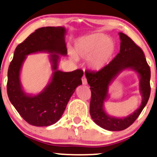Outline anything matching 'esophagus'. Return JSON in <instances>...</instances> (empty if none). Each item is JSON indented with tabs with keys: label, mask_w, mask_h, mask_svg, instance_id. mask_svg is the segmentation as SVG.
<instances>
[{
	"label": "esophagus",
	"mask_w": 157,
	"mask_h": 157,
	"mask_svg": "<svg viewBox=\"0 0 157 157\" xmlns=\"http://www.w3.org/2000/svg\"><path fill=\"white\" fill-rule=\"evenodd\" d=\"M82 80L83 84H84V85H86V84H87V81H86V78L85 76H83L82 78Z\"/></svg>",
	"instance_id": "obj_1"
}]
</instances>
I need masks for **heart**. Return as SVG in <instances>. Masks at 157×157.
<instances>
[{"mask_svg":"<svg viewBox=\"0 0 157 157\" xmlns=\"http://www.w3.org/2000/svg\"><path fill=\"white\" fill-rule=\"evenodd\" d=\"M116 51L115 42L101 33H95L82 36L74 43L73 53L71 55L73 60L77 57L88 59L90 67L99 71L109 63Z\"/></svg>","mask_w":157,"mask_h":157,"instance_id":"heart-1","label":"heart"}]
</instances>
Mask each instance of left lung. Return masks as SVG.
I'll use <instances>...</instances> for the list:
<instances>
[{
	"mask_svg": "<svg viewBox=\"0 0 157 157\" xmlns=\"http://www.w3.org/2000/svg\"><path fill=\"white\" fill-rule=\"evenodd\" d=\"M121 49L111 62L97 72L86 71L85 75L91 90L90 112L93 121L109 131H122L133 123L148 103L151 93V70L144 53L133 40L122 32L119 33ZM128 69L135 71L140 77L142 102L140 107L125 118L109 116L104 109V102L108 97V86L121 71Z\"/></svg>",
	"mask_w": 157,
	"mask_h": 157,
	"instance_id": "8db88e82",
	"label": "left lung"
}]
</instances>
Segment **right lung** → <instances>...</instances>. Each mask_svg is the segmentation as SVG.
Segmentation results:
<instances>
[{"label":"right lung","mask_w":157,"mask_h":157,"mask_svg":"<svg viewBox=\"0 0 157 157\" xmlns=\"http://www.w3.org/2000/svg\"><path fill=\"white\" fill-rule=\"evenodd\" d=\"M65 34L64 27L40 28L17 46L14 51L8 70L7 94L20 116L32 126H48L56 123L63 115L75 88L82 84V71L58 70L59 55H67ZM38 52L50 53L53 73L49 84L41 93L33 96L23 90L20 71L27 55Z\"/></svg>","instance_id":"1"}]
</instances>
